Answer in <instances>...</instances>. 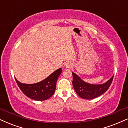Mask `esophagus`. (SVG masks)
I'll return each instance as SVG.
<instances>
[{"instance_id":"34e87169","label":"esophagus","mask_w":128,"mask_h":128,"mask_svg":"<svg viewBox=\"0 0 128 128\" xmlns=\"http://www.w3.org/2000/svg\"><path fill=\"white\" fill-rule=\"evenodd\" d=\"M65 66L68 67V68H70V67L72 66V65H71V64H66Z\"/></svg>"}]
</instances>
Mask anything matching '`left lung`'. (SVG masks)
Segmentation results:
<instances>
[{
	"label": "left lung",
	"instance_id": "obj_1",
	"mask_svg": "<svg viewBox=\"0 0 128 128\" xmlns=\"http://www.w3.org/2000/svg\"><path fill=\"white\" fill-rule=\"evenodd\" d=\"M72 84L75 92L80 97L86 100L95 98L104 93L110 87L114 76L113 75L106 82L102 84L96 85L86 82L74 72H72Z\"/></svg>",
	"mask_w": 128,
	"mask_h": 128
}]
</instances>
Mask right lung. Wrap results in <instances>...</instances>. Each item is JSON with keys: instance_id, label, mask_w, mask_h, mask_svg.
I'll use <instances>...</instances> for the list:
<instances>
[{"instance_id": "obj_1", "label": "right lung", "mask_w": 128, "mask_h": 128, "mask_svg": "<svg viewBox=\"0 0 128 128\" xmlns=\"http://www.w3.org/2000/svg\"><path fill=\"white\" fill-rule=\"evenodd\" d=\"M62 71L61 68L58 69L45 80L32 84H22L16 78L15 80L20 90L28 97L37 101L46 100L54 93L57 80Z\"/></svg>"}]
</instances>
